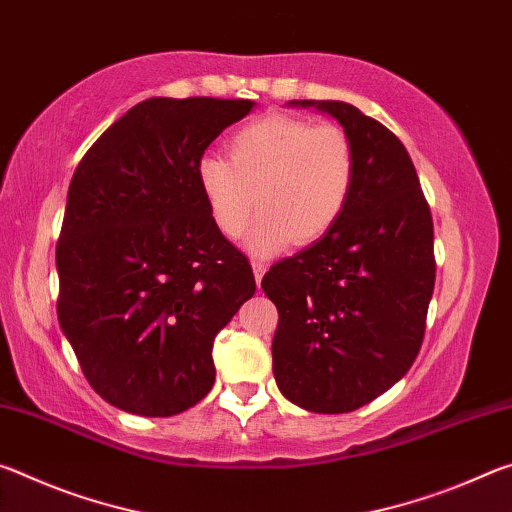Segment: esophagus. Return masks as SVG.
<instances>
[{"label":"esophagus","instance_id":"34e87169","mask_svg":"<svg viewBox=\"0 0 512 512\" xmlns=\"http://www.w3.org/2000/svg\"><path fill=\"white\" fill-rule=\"evenodd\" d=\"M266 268H268V264L262 262V259H253V273H255V282L257 284H262V277L266 273Z\"/></svg>","mask_w":512,"mask_h":512}]
</instances>
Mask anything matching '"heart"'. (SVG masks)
<instances>
[{
    "label": "heart",
    "instance_id": "obj_1",
    "mask_svg": "<svg viewBox=\"0 0 512 512\" xmlns=\"http://www.w3.org/2000/svg\"><path fill=\"white\" fill-rule=\"evenodd\" d=\"M228 160L205 155L196 180L221 235L237 239L262 212L248 246L271 255L323 239L357 183V151L339 126L266 115L230 135Z\"/></svg>",
    "mask_w": 512,
    "mask_h": 512
}]
</instances>
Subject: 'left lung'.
Returning a JSON list of instances; mask_svg holds the SVG:
<instances>
[{
    "label": "left lung",
    "instance_id": "obj_1",
    "mask_svg": "<svg viewBox=\"0 0 512 512\" xmlns=\"http://www.w3.org/2000/svg\"><path fill=\"white\" fill-rule=\"evenodd\" d=\"M314 106L357 151V183L341 221L264 275L277 307L273 375L314 413H348L386 393L418 357L436 282L433 221L404 144L343 101Z\"/></svg>",
    "mask_w": 512,
    "mask_h": 512
}]
</instances>
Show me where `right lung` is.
<instances>
[{"mask_svg": "<svg viewBox=\"0 0 512 512\" xmlns=\"http://www.w3.org/2000/svg\"><path fill=\"white\" fill-rule=\"evenodd\" d=\"M248 99L153 97L119 117L69 183L56 246L58 323L90 386L149 418L214 386L212 345L255 293L248 257L216 228L196 164Z\"/></svg>", "mask_w": 512, "mask_h": 512, "instance_id": "right-lung-1", "label": "right lung"}]
</instances>
